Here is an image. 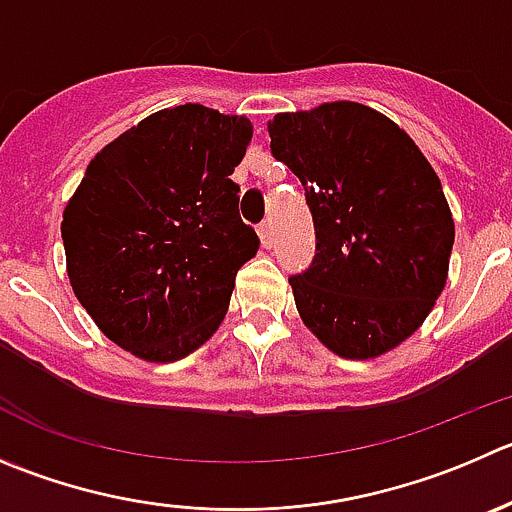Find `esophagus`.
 Masks as SVG:
<instances>
[{
    "instance_id": "34e87169",
    "label": "esophagus",
    "mask_w": 512,
    "mask_h": 512,
    "mask_svg": "<svg viewBox=\"0 0 512 512\" xmlns=\"http://www.w3.org/2000/svg\"><path fill=\"white\" fill-rule=\"evenodd\" d=\"M259 236H261V243H264L266 248L274 246V223H271V218H269V221L261 223V226H259Z\"/></svg>"
}]
</instances>
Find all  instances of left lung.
<instances>
[{
    "instance_id": "8db88e82",
    "label": "left lung",
    "mask_w": 512,
    "mask_h": 512,
    "mask_svg": "<svg viewBox=\"0 0 512 512\" xmlns=\"http://www.w3.org/2000/svg\"><path fill=\"white\" fill-rule=\"evenodd\" d=\"M271 155L306 191L316 253L289 279L311 332L347 359L405 342L442 294L455 223L415 140L359 102L269 123Z\"/></svg>"
}]
</instances>
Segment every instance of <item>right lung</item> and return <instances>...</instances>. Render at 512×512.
<instances>
[{"label":"right lung","instance_id":"1","mask_svg":"<svg viewBox=\"0 0 512 512\" xmlns=\"http://www.w3.org/2000/svg\"><path fill=\"white\" fill-rule=\"evenodd\" d=\"M251 123L203 105L160 110L90 160L62 216L67 276L102 334L175 362L218 329L259 251L233 168Z\"/></svg>","mask_w":512,"mask_h":512}]
</instances>
